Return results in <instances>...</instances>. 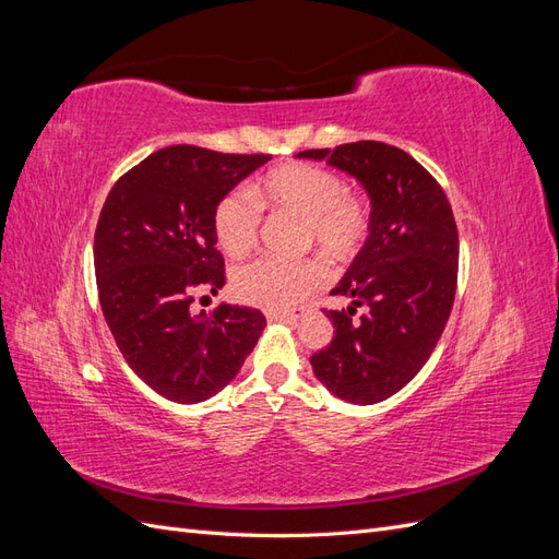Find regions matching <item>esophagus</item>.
<instances>
[{"label":"esophagus","mask_w":559,"mask_h":559,"mask_svg":"<svg viewBox=\"0 0 559 559\" xmlns=\"http://www.w3.org/2000/svg\"><path fill=\"white\" fill-rule=\"evenodd\" d=\"M306 308H296V310H280V312H265L270 321H286V324H296L300 317H306Z\"/></svg>","instance_id":"obj_1"}]
</instances>
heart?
<instances>
[{
	"instance_id": "obj_1",
	"label": "heart",
	"mask_w": 559,
	"mask_h": 559,
	"mask_svg": "<svg viewBox=\"0 0 559 559\" xmlns=\"http://www.w3.org/2000/svg\"><path fill=\"white\" fill-rule=\"evenodd\" d=\"M249 198L257 207L300 218V249L317 247L333 261L357 257L370 233V210L364 195L345 189L341 175L314 163H286L251 183ZM216 245L228 257H242L259 235V214L242 193H228L212 214ZM329 273L317 259L280 263L257 259L233 273L230 286L238 300L270 312L298 306L326 282Z\"/></svg>"
}]
</instances>
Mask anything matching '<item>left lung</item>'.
<instances>
[{
    "label": "left lung",
    "instance_id": "obj_1",
    "mask_svg": "<svg viewBox=\"0 0 559 559\" xmlns=\"http://www.w3.org/2000/svg\"><path fill=\"white\" fill-rule=\"evenodd\" d=\"M357 179L370 198V233L331 296L333 341L312 354L317 380L337 399L370 405L394 396L427 364L456 292L460 235L445 191L411 154L382 142L300 151ZM361 305L367 314L353 312Z\"/></svg>",
    "mask_w": 559,
    "mask_h": 559
}]
</instances>
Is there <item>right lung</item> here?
Masks as SVG:
<instances>
[{
	"label": "right lung",
	"instance_id": "1",
	"mask_svg": "<svg viewBox=\"0 0 559 559\" xmlns=\"http://www.w3.org/2000/svg\"><path fill=\"white\" fill-rule=\"evenodd\" d=\"M267 154L177 144L114 183L95 228L99 306L128 366L175 403L207 401L238 376L265 326L261 310L193 314L226 284L212 214Z\"/></svg>",
	"mask_w": 559,
	"mask_h": 559
}]
</instances>
